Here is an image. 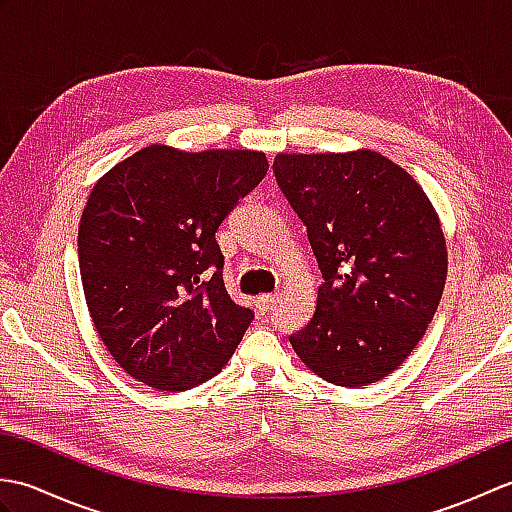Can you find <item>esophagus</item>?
<instances>
[{"mask_svg": "<svg viewBox=\"0 0 512 512\" xmlns=\"http://www.w3.org/2000/svg\"><path fill=\"white\" fill-rule=\"evenodd\" d=\"M277 299H279L277 295H259V297H257V306H259V310H262V312L266 314V312L273 310Z\"/></svg>", "mask_w": 512, "mask_h": 512, "instance_id": "34e87169", "label": "esophagus"}]
</instances>
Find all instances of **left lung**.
Listing matches in <instances>:
<instances>
[{"label": "left lung", "instance_id": "left-lung-1", "mask_svg": "<svg viewBox=\"0 0 512 512\" xmlns=\"http://www.w3.org/2000/svg\"><path fill=\"white\" fill-rule=\"evenodd\" d=\"M273 169L323 275L292 350L328 383H376L405 363L438 310L449 266L440 215L411 173L372 149L281 151Z\"/></svg>", "mask_w": 512, "mask_h": 512}]
</instances>
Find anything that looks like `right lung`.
Returning <instances> with one entry per match:
<instances>
[{"mask_svg":"<svg viewBox=\"0 0 512 512\" xmlns=\"http://www.w3.org/2000/svg\"><path fill=\"white\" fill-rule=\"evenodd\" d=\"M268 167L264 151L147 145L96 180L79 222L85 303L140 383L187 391L242 341L255 314L228 297L215 233Z\"/></svg>","mask_w":512,"mask_h":512,"instance_id":"add662e5","label":"right lung"}]
</instances>
